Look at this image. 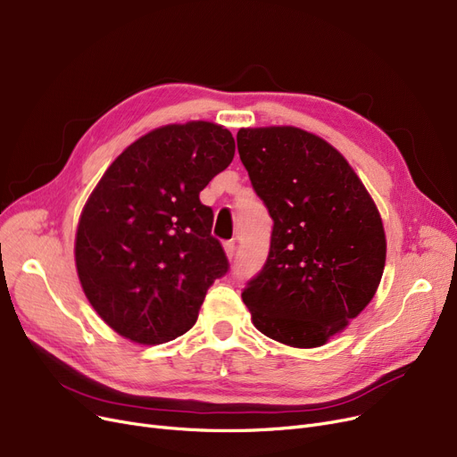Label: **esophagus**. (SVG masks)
Returning a JSON list of instances; mask_svg holds the SVG:
<instances>
[{
	"instance_id": "34e87169",
	"label": "esophagus",
	"mask_w": 457,
	"mask_h": 457,
	"mask_svg": "<svg viewBox=\"0 0 457 457\" xmlns=\"http://www.w3.org/2000/svg\"><path fill=\"white\" fill-rule=\"evenodd\" d=\"M224 250H226V255L229 257V260H235V253H237V246L233 241H228L224 243Z\"/></svg>"
}]
</instances>
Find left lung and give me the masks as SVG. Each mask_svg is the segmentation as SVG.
I'll list each match as a JSON object with an SVG mask.
<instances>
[{
	"instance_id": "left-lung-1",
	"label": "left lung",
	"mask_w": 457,
	"mask_h": 457,
	"mask_svg": "<svg viewBox=\"0 0 457 457\" xmlns=\"http://www.w3.org/2000/svg\"><path fill=\"white\" fill-rule=\"evenodd\" d=\"M237 147L274 222L267 262L243 291L252 323L280 344L320 347L379 287L381 214L344 154L320 136L241 129Z\"/></svg>"
}]
</instances>
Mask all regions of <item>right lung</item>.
<instances>
[{"label": "right lung", "mask_w": 457, "mask_h": 457, "mask_svg": "<svg viewBox=\"0 0 457 457\" xmlns=\"http://www.w3.org/2000/svg\"><path fill=\"white\" fill-rule=\"evenodd\" d=\"M233 154L220 125H166L130 144L91 192L76 231V270L95 312L123 338L175 340L228 272L200 192Z\"/></svg>", "instance_id": "obj_1"}]
</instances>
